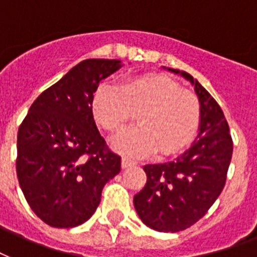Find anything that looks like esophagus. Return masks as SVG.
<instances>
[{"label": "esophagus", "instance_id": "34e87169", "mask_svg": "<svg viewBox=\"0 0 257 257\" xmlns=\"http://www.w3.org/2000/svg\"><path fill=\"white\" fill-rule=\"evenodd\" d=\"M136 165H137L136 161H133V160H130V158H127V157L121 158V168H123V169H128V168L136 167Z\"/></svg>", "mask_w": 257, "mask_h": 257}]
</instances>
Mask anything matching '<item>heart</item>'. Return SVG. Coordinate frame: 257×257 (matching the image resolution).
<instances>
[{
    "label": "heart",
    "instance_id": "b5f03b06",
    "mask_svg": "<svg viewBox=\"0 0 257 257\" xmlns=\"http://www.w3.org/2000/svg\"><path fill=\"white\" fill-rule=\"evenodd\" d=\"M96 120L108 131H117L140 112L141 126L120 131L111 146L130 157H145L160 150L179 153L194 140L199 126V103L176 81L161 74L127 78L116 86L100 85L93 94Z\"/></svg>",
    "mask_w": 257,
    "mask_h": 257
}]
</instances>
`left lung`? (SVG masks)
I'll return each mask as SVG.
<instances>
[{
    "label": "left lung",
    "mask_w": 257,
    "mask_h": 257,
    "mask_svg": "<svg viewBox=\"0 0 257 257\" xmlns=\"http://www.w3.org/2000/svg\"><path fill=\"white\" fill-rule=\"evenodd\" d=\"M190 81L199 100L198 136L190 149L164 164H148V180L134 196L146 226L176 233L198 222L222 192L233 154L229 126L211 94L186 71L164 67Z\"/></svg>",
    "instance_id": "8db88e82"
}]
</instances>
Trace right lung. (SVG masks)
Returning <instances> with one entry per match:
<instances>
[{"label":"right lung","instance_id":"obj_1","mask_svg":"<svg viewBox=\"0 0 257 257\" xmlns=\"http://www.w3.org/2000/svg\"><path fill=\"white\" fill-rule=\"evenodd\" d=\"M119 59H85L31 105L17 134V177L38 217L53 227H76L97 209L104 186L120 172L92 111L100 81Z\"/></svg>","mask_w":257,"mask_h":257}]
</instances>
